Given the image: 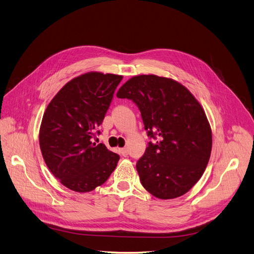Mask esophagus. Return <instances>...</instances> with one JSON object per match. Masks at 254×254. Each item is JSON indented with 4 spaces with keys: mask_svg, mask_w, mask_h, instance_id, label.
Returning a JSON list of instances; mask_svg holds the SVG:
<instances>
[{
    "mask_svg": "<svg viewBox=\"0 0 254 254\" xmlns=\"http://www.w3.org/2000/svg\"><path fill=\"white\" fill-rule=\"evenodd\" d=\"M120 153H121V155H122V156H125V157H126V156H127V155H128V149H127V147L121 148V149H120Z\"/></svg>",
    "mask_w": 254,
    "mask_h": 254,
    "instance_id": "1",
    "label": "esophagus"
}]
</instances>
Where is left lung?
Listing matches in <instances>:
<instances>
[{"instance_id": "1", "label": "left lung", "mask_w": 254, "mask_h": 254, "mask_svg": "<svg viewBox=\"0 0 254 254\" xmlns=\"http://www.w3.org/2000/svg\"><path fill=\"white\" fill-rule=\"evenodd\" d=\"M118 98L138 107L149 141L136 164L142 186L156 198L175 199L200 180L212 145L207 117L181 83L156 75L128 79Z\"/></svg>"}]
</instances>
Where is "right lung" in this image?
Returning a JSON list of instances; mask_svg holds the SVG:
<instances>
[{
  "mask_svg": "<svg viewBox=\"0 0 254 254\" xmlns=\"http://www.w3.org/2000/svg\"><path fill=\"white\" fill-rule=\"evenodd\" d=\"M122 76L90 72L72 79L46 109L40 129L44 160L63 185L88 192L105 183L114 172L119 155L92 138L99 135Z\"/></svg>",
  "mask_w": 254,
  "mask_h": 254,
  "instance_id": "obj_1",
  "label": "right lung"
}]
</instances>
